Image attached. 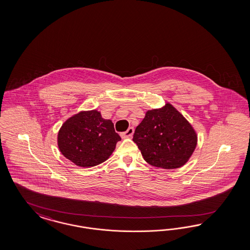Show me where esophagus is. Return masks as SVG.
<instances>
[{"label":"esophagus","mask_w":250,"mask_h":250,"mask_svg":"<svg viewBox=\"0 0 250 250\" xmlns=\"http://www.w3.org/2000/svg\"><path fill=\"white\" fill-rule=\"evenodd\" d=\"M133 134H134V128H133V127H129L125 132L121 133L122 138H129V137H132Z\"/></svg>","instance_id":"34e87169"}]
</instances>
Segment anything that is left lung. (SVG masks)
Segmentation results:
<instances>
[{"label": "left lung", "instance_id": "1", "mask_svg": "<svg viewBox=\"0 0 250 250\" xmlns=\"http://www.w3.org/2000/svg\"><path fill=\"white\" fill-rule=\"evenodd\" d=\"M133 141L145 160L152 166L166 169L183 166L194 151V129L169 104L147 111L135 130Z\"/></svg>", "mask_w": 250, "mask_h": 250}]
</instances>
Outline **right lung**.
<instances>
[{
	"instance_id": "1",
	"label": "right lung",
	"mask_w": 250,
	"mask_h": 250,
	"mask_svg": "<svg viewBox=\"0 0 250 250\" xmlns=\"http://www.w3.org/2000/svg\"><path fill=\"white\" fill-rule=\"evenodd\" d=\"M121 140L111 120L96 110L81 112L65 122L58 135L62 155L77 166H96L108 159Z\"/></svg>"
}]
</instances>
